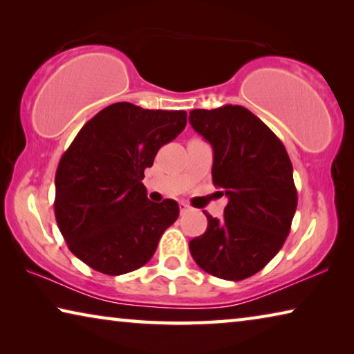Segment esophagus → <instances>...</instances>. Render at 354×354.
I'll use <instances>...</instances> for the list:
<instances>
[{"label": "esophagus", "instance_id": "obj_1", "mask_svg": "<svg viewBox=\"0 0 354 354\" xmlns=\"http://www.w3.org/2000/svg\"><path fill=\"white\" fill-rule=\"evenodd\" d=\"M179 209H181V214H185V212L189 211V206L185 205L184 201H181V203H179Z\"/></svg>", "mask_w": 354, "mask_h": 354}]
</instances>
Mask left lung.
<instances>
[{
  "label": "left lung",
  "mask_w": 354,
  "mask_h": 354,
  "mask_svg": "<svg viewBox=\"0 0 354 354\" xmlns=\"http://www.w3.org/2000/svg\"><path fill=\"white\" fill-rule=\"evenodd\" d=\"M189 122L212 145V181L227 196L221 220L205 211L207 227L189 242L190 254L212 277L242 281L262 270L289 236L297 211L289 154L243 106L194 109Z\"/></svg>",
  "instance_id": "obj_1"
}]
</instances>
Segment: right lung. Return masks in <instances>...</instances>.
I'll return each instance as SVG.
<instances>
[{"instance_id": "1", "label": "right lung", "mask_w": 354, "mask_h": 354, "mask_svg": "<svg viewBox=\"0 0 354 354\" xmlns=\"http://www.w3.org/2000/svg\"><path fill=\"white\" fill-rule=\"evenodd\" d=\"M185 123V111L115 103L81 128L59 160L55 200L57 226L77 259L111 277L151 259L179 206L149 201L143 171Z\"/></svg>"}]
</instances>
